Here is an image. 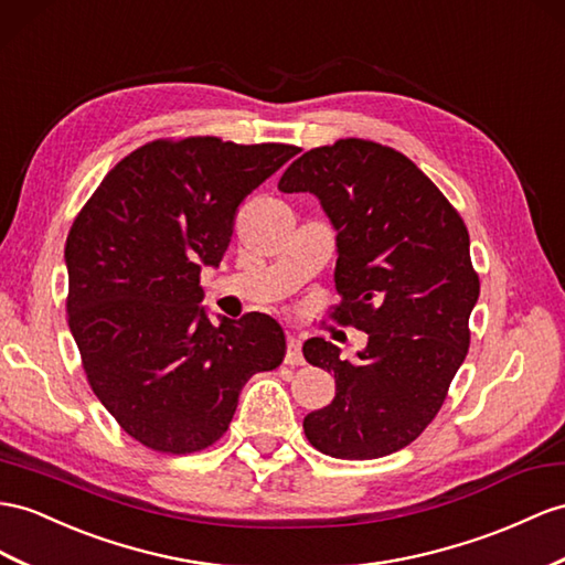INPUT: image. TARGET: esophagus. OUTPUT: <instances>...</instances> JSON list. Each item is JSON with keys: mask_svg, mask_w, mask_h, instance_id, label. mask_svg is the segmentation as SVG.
<instances>
[{"mask_svg": "<svg viewBox=\"0 0 565 565\" xmlns=\"http://www.w3.org/2000/svg\"><path fill=\"white\" fill-rule=\"evenodd\" d=\"M288 341V349H286V363L296 367V365H302V351H300V337L296 334V331H291V334L286 337Z\"/></svg>", "mask_w": 565, "mask_h": 565, "instance_id": "1", "label": "esophagus"}]
</instances>
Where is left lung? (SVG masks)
Segmentation results:
<instances>
[{
  "label": "left lung",
  "mask_w": 565,
  "mask_h": 565,
  "mask_svg": "<svg viewBox=\"0 0 565 565\" xmlns=\"http://www.w3.org/2000/svg\"><path fill=\"white\" fill-rule=\"evenodd\" d=\"M279 191L320 200L337 228L334 320L367 334L355 360L320 337L302 345L337 380L334 401L302 420L306 437L345 460L401 451L439 413L468 355L480 296L468 228L406 154L372 140L300 154Z\"/></svg>",
  "instance_id": "obj_1"
}]
</instances>
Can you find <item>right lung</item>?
<instances>
[{
	"mask_svg": "<svg viewBox=\"0 0 565 565\" xmlns=\"http://www.w3.org/2000/svg\"><path fill=\"white\" fill-rule=\"evenodd\" d=\"M298 152L214 136L152 140L107 173L68 231L66 312L83 370L152 451L212 446L245 382L281 365L286 337L269 315L210 322L200 269L220 267L241 202Z\"/></svg>",
	"mask_w": 565,
	"mask_h": 565,
	"instance_id": "1",
	"label": "right lung"
}]
</instances>
